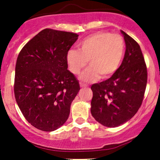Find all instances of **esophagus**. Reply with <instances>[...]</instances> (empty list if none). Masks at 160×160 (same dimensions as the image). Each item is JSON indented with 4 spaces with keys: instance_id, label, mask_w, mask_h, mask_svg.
Listing matches in <instances>:
<instances>
[{
    "instance_id": "esophagus-1",
    "label": "esophagus",
    "mask_w": 160,
    "mask_h": 160,
    "mask_svg": "<svg viewBox=\"0 0 160 160\" xmlns=\"http://www.w3.org/2000/svg\"><path fill=\"white\" fill-rule=\"evenodd\" d=\"M80 87L83 88H88V85L86 84V83H80Z\"/></svg>"
}]
</instances>
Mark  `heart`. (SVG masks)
Wrapping results in <instances>:
<instances>
[{
	"label": "heart",
	"instance_id": "b5f03b06",
	"mask_svg": "<svg viewBox=\"0 0 160 160\" xmlns=\"http://www.w3.org/2000/svg\"><path fill=\"white\" fill-rule=\"evenodd\" d=\"M125 50V42L118 34L101 32L85 38L79 50L70 49L67 55L69 69L77 75L89 62L90 67L81 75V80L93 81L111 77L120 67Z\"/></svg>",
	"mask_w": 160,
	"mask_h": 160
}]
</instances>
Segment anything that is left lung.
Instances as JSON below:
<instances>
[{"label": "left lung", "mask_w": 160, "mask_h": 160, "mask_svg": "<svg viewBox=\"0 0 160 160\" xmlns=\"http://www.w3.org/2000/svg\"><path fill=\"white\" fill-rule=\"evenodd\" d=\"M125 44L122 65L108 80L91 86V114L104 126L125 123L142 104L147 83V67L139 45L122 31Z\"/></svg>", "instance_id": "1"}]
</instances>
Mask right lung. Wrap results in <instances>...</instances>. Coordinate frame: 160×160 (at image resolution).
<instances>
[{"instance_id": "right-lung-1", "label": "right lung", "mask_w": 160, "mask_h": 160, "mask_svg": "<svg viewBox=\"0 0 160 160\" xmlns=\"http://www.w3.org/2000/svg\"><path fill=\"white\" fill-rule=\"evenodd\" d=\"M79 35L46 28L25 45L15 65L14 91L22 114L35 128L52 132L68 119L80 90L67 55Z\"/></svg>"}]
</instances>
